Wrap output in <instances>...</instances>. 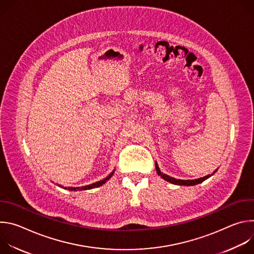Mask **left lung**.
I'll return each mask as SVG.
<instances>
[{
  "instance_id": "1",
  "label": "left lung",
  "mask_w": 254,
  "mask_h": 254,
  "mask_svg": "<svg viewBox=\"0 0 254 254\" xmlns=\"http://www.w3.org/2000/svg\"><path fill=\"white\" fill-rule=\"evenodd\" d=\"M156 170H157L158 175L161 176L164 180H166L167 182H170V183L175 184V185H181V186H194V185L200 184V183L203 182V181H205L206 179L210 178V177L213 175V174L207 175V176H205V177H203V178H199V179H196V180H179V179L172 178V177H170V176H168V175H166V174H163V173L160 171V169H159L157 163H156ZM215 172H216V171H215ZM215 172H214V173H215Z\"/></svg>"
}]
</instances>
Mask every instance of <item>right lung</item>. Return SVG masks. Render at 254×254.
Here are the masks:
<instances>
[{
	"instance_id": "1",
	"label": "right lung",
	"mask_w": 254,
	"mask_h": 254,
	"mask_svg": "<svg viewBox=\"0 0 254 254\" xmlns=\"http://www.w3.org/2000/svg\"><path fill=\"white\" fill-rule=\"evenodd\" d=\"M113 174H114V172L108 176V177H106L105 179H103V180H101V181H99V182H96V183H93V184H91V185H88V186H84V187H78V188H72V187H68L67 189L69 190V191H76V190H79V191H81V190H89V189H92V188H96V187H99V186H101V185H103L107 180H110L111 179V177L113 176ZM66 189V188H65Z\"/></svg>"
}]
</instances>
